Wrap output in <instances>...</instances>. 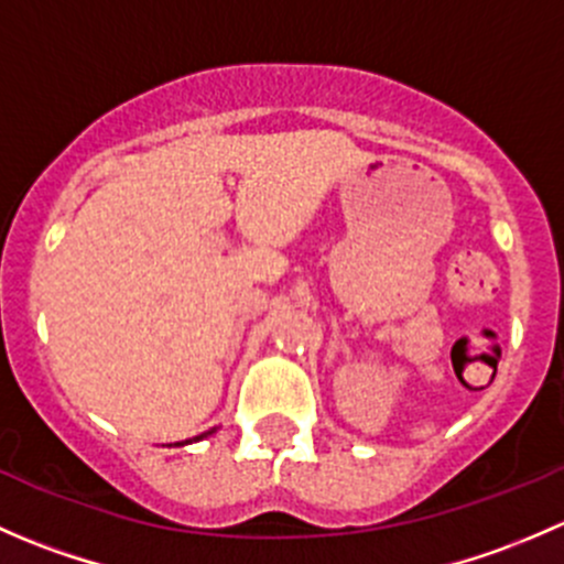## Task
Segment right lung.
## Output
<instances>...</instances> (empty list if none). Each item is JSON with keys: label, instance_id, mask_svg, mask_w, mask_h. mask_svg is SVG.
Here are the masks:
<instances>
[{"label": "right lung", "instance_id": "right-lung-1", "mask_svg": "<svg viewBox=\"0 0 564 564\" xmlns=\"http://www.w3.org/2000/svg\"><path fill=\"white\" fill-rule=\"evenodd\" d=\"M215 431V429H213ZM213 431H207V434H202V436H196V440H204V436H209V434H213ZM196 440H193V442H196ZM187 442H191V440H185V445H187Z\"/></svg>", "mask_w": 564, "mask_h": 564}]
</instances>
